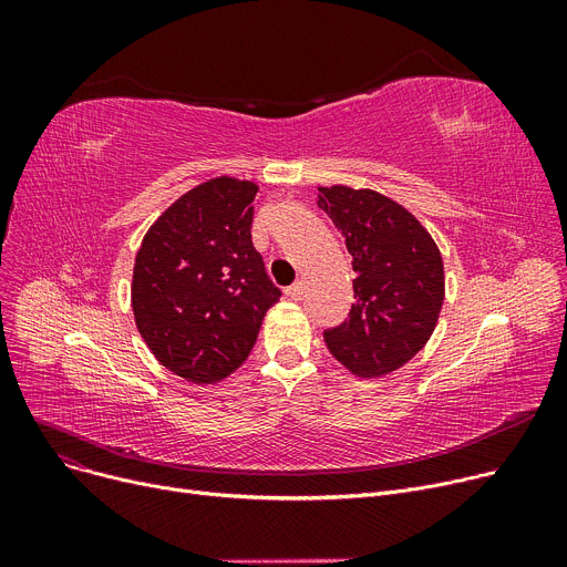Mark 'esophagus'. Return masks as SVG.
I'll list each match as a JSON object with an SVG mask.
<instances>
[{"label": "esophagus", "instance_id": "obj_1", "mask_svg": "<svg viewBox=\"0 0 567 567\" xmlns=\"http://www.w3.org/2000/svg\"><path fill=\"white\" fill-rule=\"evenodd\" d=\"M303 282H293L291 287H287V296L289 299H293V301H301L303 299Z\"/></svg>", "mask_w": 567, "mask_h": 567}]
</instances>
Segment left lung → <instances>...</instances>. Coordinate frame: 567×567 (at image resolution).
<instances>
[{
	"mask_svg": "<svg viewBox=\"0 0 567 567\" xmlns=\"http://www.w3.org/2000/svg\"><path fill=\"white\" fill-rule=\"evenodd\" d=\"M317 206L342 231L355 271V303L323 331L326 347L353 374H389L434 331L445 287L441 252L427 229L381 193L319 188Z\"/></svg>",
	"mask_w": 567,
	"mask_h": 567,
	"instance_id": "left-lung-1",
	"label": "left lung"
}]
</instances>
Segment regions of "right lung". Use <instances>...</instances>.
I'll return each mask as SVG.
<instances>
[{
  "instance_id": "obj_1",
  "label": "right lung",
  "mask_w": 567,
  "mask_h": 567,
  "mask_svg": "<svg viewBox=\"0 0 567 567\" xmlns=\"http://www.w3.org/2000/svg\"><path fill=\"white\" fill-rule=\"evenodd\" d=\"M255 195L250 182L212 178L176 199L137 250V331L161 365L188 381L214 383L241 365L282 296L252 246Z\"/></svg>"
}]
</instances>
